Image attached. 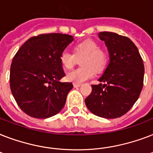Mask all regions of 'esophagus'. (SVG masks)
<instances>
[{
	"label": "esophagus",
	"mask_w": 153,
	"mask_h": 153,
	"mask_svg": "<svg viewBox=\"0 0 153 153\" xmlns=\"http://www.w3.org/2000/svg\"><path fill=\"white\" fill-rule=\"evenodd\" d=\"M74 87H79V86H81L82 83H74Z\"/></svg>",
	"instance_id": "obj_1"
}]
</instances>
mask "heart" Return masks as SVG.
Here are the masks:
<instances>
[{"mask_svg": "<svg viewBox=\"0 0 153 153\" xmlns=\"http://www.w3.org/2000/svg\"><path fill=\"white\" fill-rule=\"evenodd\" d=\"M82 58L80 63L82 67L67 73L66 79L74 83H82L92 79L97 71H102L108 63V54L100 48L99 44L92 39H86L75 44L74 53L63 50L60 53L59 60L66 69H71Z\"/></svg>", "mask_w": 153, "mask_h": 153, "instance_id": "heart-1", "label": "heart"}]
</instances>
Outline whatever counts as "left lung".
<instances>
[{
    "label": "left lung",
    "mask_w": 153,
    "mask_h": 153,
    "mask_svg": "<svg viewBox=\"0 0 153 153\" xmlns=\"http://www.w3.org/2000/svg\"><path fill=\"white\" fill-rule=\"evenodd\" d=\"M110 61L101 83L92 85L91 94L85 99L89 110L105 118L123 116L140 96L144 84L145 67L137 48L129 38L114 32H101Z\"/></svg>",
    "instance_id": "1"
}]
</instances>
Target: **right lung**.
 <instances>
[{
	"instance_id": "1",
	"label": "right lung",
	"mask_w": 153,
	"mask_h": 153,
	"mask_svg": "<svg viewBox=\"0 0 153 153\" xmlns=\"http://www.w3.org/2000/svg\"><path fill=\"white\" fill-rule=\"evenodd\" d=\"M73 41L62 33H45L28 39L13 57L10 67V88L25 114L48 118L63 108L71 82H60L65 73L60 53Z\"/></svg>"
}]
</instances>
